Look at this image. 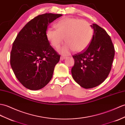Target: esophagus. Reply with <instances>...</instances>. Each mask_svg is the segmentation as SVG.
<instances>
[{"label": "esophagus", "mask_w": 125, "mask_h": 125, "mask_svg": "<svg viewBox=\"0 0 125 125\" xmlns=\"http://www.w3.org/2000/svg\"><path fill=\"white\" fill-rule=\"evenodd\" d=\"M66 58V56H61V57H60V60H63L65 59Z\"/></svg>", "instance_id": "34e87169"}]
</instances>
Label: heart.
<instances>
[{"label": "heart", "instance_id": "heart-1", "mask_svg": "<svg viewBox=\"0 0 125 125\" xmlns=\"http://www.w3.org/2000/svg\"><path fill=\"white\" fill-rule=\"evenodd\" d=\"M55 27L56 30L47 28L46 36L49 43L55 48L60 47L65 38L67 43L59 49L61 54H67L72 51L82 52L87 48L92 41L93 31L85 20L64 17L56 23Z\"/></svg>", "mask_w": 125, "mask_h": 125}]
</instances>
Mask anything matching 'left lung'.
I'll return each instance as SVG.
<instances>
[{
	"instance_id": "8db88e82",
	"label": "left lung",
	"mask_w": 125,
	"mask_h": 125,
	"mask_svg": "<svg viewBox=\"0 0 125 125\" xmlns=\"http://www.w3.org/2000/svg\"><path fill=\"white\" fill-rule=\"evenodd\" d=\"M94 32L88 48L73 55L74 64L71 69L73 79L88 89L102 83L111 71L115 48L106 31L96 24L91 25Z\"/></svg>"
}]
</instances>
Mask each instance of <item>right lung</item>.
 I'll use <instances>...</instances> for the list:
<instances>
[{
  "mask_svg": "<svg viewBox=\"0 0 125 125\" xmlns=\"http://www.w3.org/2000/svg\"><path fill=\"white\" fill-rule=\"evenodd\" d=\"M62 14L45 13L34 17L19 32L13 43L10 63L25 88L38 90L50 82L60 55L46 36L47 26Z\"/></svg>",
  "mask_w": 125,
  "mask_h": 125,
  "instance_id": "obj_1",
  "label": "right lung"
}]
</instances>
